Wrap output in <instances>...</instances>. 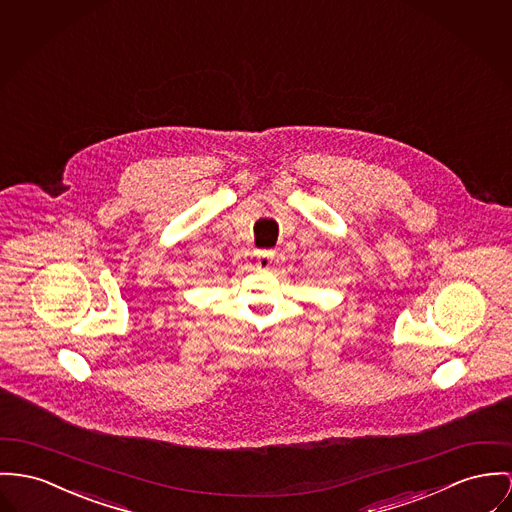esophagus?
Returning a JSON list of instances; mask_svg holds the SVG:
<instances>
[{
	"label": "esophagus",
	"mask_w": 512,
	"mask_h": 512,
	"mask_svg": "<svg viewBox=\"0 0 512 512\" xmlns=\"http://www.w3.org/2000/svg\"><path fill=\"white\" fill-rule=\"evenodd\" d=\"M275 259V251H259L257 253V267L259 269H269Z\"/></svg>",
	"instance_id": "obj_1"
}]
</instances>
